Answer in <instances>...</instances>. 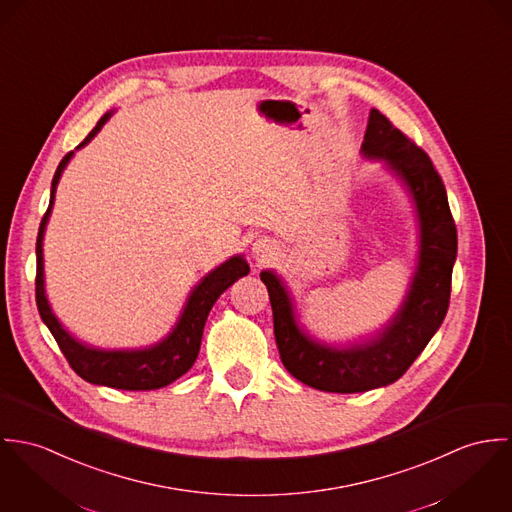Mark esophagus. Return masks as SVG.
<instances>
[{"label": "esophagus", "instance_id": "esophagus-1", "mask_svg": "<svg viewBox=\"0 0 512 512\" xmlns=\"http://www.w3.org/2000/svg\"><path fill=\"white\" fill-rule=\"evenodd\" d=\"M267 251H269V247H267V245H263L261 241L253 245V253H255V255H257V259H261V261H263V257H267V255H265Z\"/></svg>", "mask_w": 512, "mask_h": 512}]
</instances>
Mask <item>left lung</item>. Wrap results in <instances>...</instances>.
<instances>
[{
	"label": "left lung",
	"mask_w": 512,
	"mask_h": 512,
	"mask_svg": "<svg viewBox=\"0 0 512 512\" xmlns=\"http://www.w3.org/2000/svg\"><path fill=\"white\" fill-rule=\"evenodd\" d=\"M361 151L365 157L383 159L406 186L420 224L418 265L389 326L375 338L349 347L312 340L294 318L283 281L271 271L261 273L286 371L300 383L326 393H363L395 383L432 340L450 306L457 229L440 174L424 149L379 110L369 114Z\"/></svg>",
	"instance_id": "obj_1"
}]
</instances>
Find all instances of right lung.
<instances>
[{
  "mask_svg": "<svg viewBox=\"0 0 512 512\" xmlns=\"http://www.w3.org/2000/svg\"><path fill=\"white\" fill-rule=\"evenodd\" d=\"M108 119L110 114L104 115L76 149L84 147L102 129V125ZM72 155L74 151L62 157L57 172L53 176L51 202L41 220L39 235H37L35 298H37L39 314L47 324V328L51 330V334L55 336L68 365L84 381L94 385H106L112 389H123V391H153V389L167 387L194 365L200 351L204 324L214 302L228 286L249 273V265L241 255H237V257H231L224 265H220L218 269H214L210 275H206L188 296L184 312L180 314L171 334L157 345H151L147 349H131V351L129 349L106 351V349L88 347L82 341L74 340L62 328V324L58 322L57 316L49 306V300L45 296V275H43V233L55 202L58 178Z\"/></svg>",
  "mask_w": 512,
  "mask_h": 512,
  "instance_id": "1",
  "label": "right lung"
}]
</instances>
